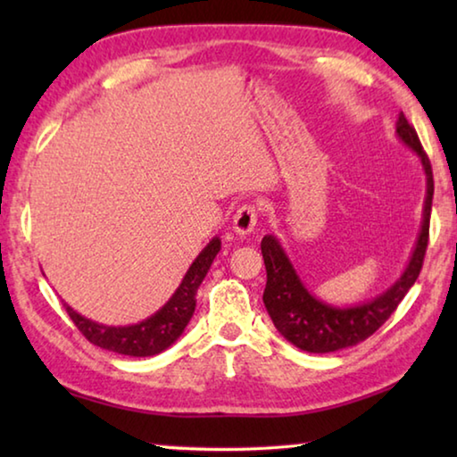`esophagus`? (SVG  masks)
<instances>
[{
    "mask_svg": "<svg viewBox=\"0 0 457 457\" xmlns=\"http://www.w3.org/2000/svg\"><path fill=\"white\" fill-rule=\"evenodd\" d=\"M258 226V210L253 205H242L234 215V231L237 236H250Z\"/></svg>",
    "mask_w": 457,
    "mask_h": 457,
    "instance_id": "obj_1",
    "label": "esophagus"
}]
</instances>
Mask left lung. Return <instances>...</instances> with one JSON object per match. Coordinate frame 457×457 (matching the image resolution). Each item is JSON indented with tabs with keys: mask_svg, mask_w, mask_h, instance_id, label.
Segmentation results:
<instances>
[{
	"mask_svg": "<svg viewBox=\"0 0 457 457\" xmlns=\"http://www.w3.org/2000/svg\"><path fill=\"white\" fill-rule=\"evenodd\" d=\"M397 137L405 143L421 161L425 173V201H423V220L421 229L417 236L409 264L405 266L395 284H391L378 296L365 300V303L353 306H335L316 298L308 292L300 276L294 270L290 258L286 256L282 244L276 236H264L262 239V256L266 264V290L264 304L278 332L306 353H335L340 349L359 345L361 340L369 338L381 324L395 312L401 300L405 298L409 288L415 284L421 272L425 250L429 239V215L433 199V173L428 154L420 143L415 129L409 125L405 114L401 112L397 119Z\"/></svg>",
	"mask_w": 457,
	"mask_h": 457,
	"instance_id": "8db88e82",
	"label": "left lung"
}]
</instances>
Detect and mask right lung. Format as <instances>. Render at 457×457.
Listing matches in <instances>:
<instances>
[{
    "label": "right lung",
    "mask_w": 457,
    "mask_h": 457,
    "mask_svg": "<svg viewBox=\"0 0 457 457\" xmlns=\"http://www.w3.org/2000/svg\"><path fill=\"white\" fill-rule=\"evenodd\" d=\"M220 250L221 239L213 237L199 252V256L193 260L173 296L157 312L141 322L129 324V327H108V324L87 319V316L79 314L72 306L64 303L66 312L82 335L100 349L129 354V357H153V354L169 349L183 335L185 327H187L193 312H195V294L199 284L204 282L207 270H210Z\"/></svg>",
    "instance_id": "obj_1"
}]
</instances>
